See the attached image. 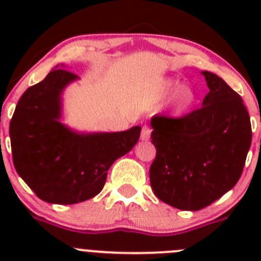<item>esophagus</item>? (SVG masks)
<instances>
[{
    "label": "esophagus",
    "mask_w": 261,
    "mask_h": 261,
    "mask_svg": "<svg viewBox=\"0 0 261 261\" xmlns=\"http://www.w3.org/2000/svg\"><path fill=\"white\" fill-rule=\"evenodd\" d=\"M150 135H151V130H150L147 126H144L143 130H141V140L143 141H147L150 139Z\"/></svg>",
    "instance_id": "esophagus-1"
}]
</instances>
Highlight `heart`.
Here are the masks:
<instances>
[{
	"label": "heart",
	"instance_id": "heart-1",
	"mask_svg": "<svg viewBox=\"0 0 261 261\" xmlns=\"http://www.w3.org/2000/svg\"><path fill=\"white\" fill-rule=\"evenodd\" d=\"M164 92L167 94L173 93V111L175 114H183L194 103L196 94L189 86H180L179 82L168 80L164 82Z\"/></svg>",
	"mask_w": 261,
	"mask_h": 261
}]
</instances>
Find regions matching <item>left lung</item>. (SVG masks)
Instances as JSON below:
<instances>
[{
	"instance_id": "8db88e82",
	"label": "left lung",
	"mask_w": 261,
	"mask_h": 261,
	"mask_svg": "<svg viewBox=\"0 0 261 261\" xmlns=\"http://www.w3.org/2000/svg\"><path fill=\"white\" fill-rule=\"evenodd\" d=\"M210 92L201 109L179 118L154 116L150 167L155 196L169 206L198 211L232 189L251 145L243 98L222 78L202 72Z\"/></svg>"
}]
</instances>
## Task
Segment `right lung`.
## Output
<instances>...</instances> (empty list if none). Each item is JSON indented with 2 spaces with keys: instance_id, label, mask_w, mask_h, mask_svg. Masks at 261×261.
<instances>
[{
  "instance_id": "right-lung-1",
  "label": "right lung",
  "mask_w": 261,
  "mask_h": 261,
  "mask_svg": "<svg viewBox=\"0 0 261 261\" xmlns=\"http://www.w3.org/2000/svg\"><path fill=\"white\" fill-rule=\"evenodd\" d=\"M78 75L57 65L26 89L10 122L15 169L48 203L74 204L99 193L107 170L140 138V126L120 133H78L60 121L62 94Z\"/></svg>"
}]
</instances>
